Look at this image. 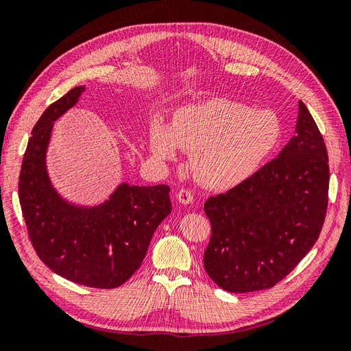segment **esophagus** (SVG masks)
Instances as JSON below:
<instances>
[{
    "instance_id": "esophagus-1",
    "label": "esophagus",
    "mask_w": 351,
    "mask_h": 351,
    "mask_svg": "<svg viewBox=\"0 0 351 351\" xmlns=\"http://www.w3.org/2000/svg\"><path fill=\"white\" fill-rule=\"evenodd\" d=\"M177 200L183 205H190L193 202V193L187 189H180L177 193Z\"/></svg>"
}]
</instances>
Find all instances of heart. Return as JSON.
Returning <instances> with one entry per match:
<instances>
[{
  "mask_svg": "<svg viewBox=\"0 0 351 351\" xmlns=\"http://www.w3.org/2000/svg\"><path fill=\"white\" fill-rule=\"evenodd\" d=\"M282 133L280 117L271 110L212 98L178 108L171 125L154 119L147 143L159 161H174L180 149L192 154L199 183L214 190H230L259 171L278 149Z\"/></svg>",
  "mask_w": 351,
  "mask_h": 351,
  "instance_id": "obj_1",
  "label": "heart"
}]
</instances>
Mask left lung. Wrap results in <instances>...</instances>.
<instances>
[{"label":"left lung","instance_id":"1","mask_svg":"<svg viewBox=\"0 0 351 351\" xmlns=\"http://www.w3.org/2000/svg\"><path fill=\"white\" fill-rule=\"evenodd\" d=\"M324 137L299 102L295 134L247 182L205 204L212 234L204 254L210 280L230 293L271 289L309 252L326 215Z\"/></svg>","mask_w":351,"mask_h":351}]
</instances>
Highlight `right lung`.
<instances>
[{"mask_svg": "<svg viewBox=\"0 0 351 351\" xmlns=\"http://www.w3.org/2000/svg\"><path fill=\"white\" fill-rule=\"evenodd\" d=\"M84 89L73 88L35 124L19 177V199L32 246L51 271L80 285L117 289L139 269L155 230L173 208L165 184L121 183L97 206L74 205L58 195L47 171L51 132Z\"/></svg>", "mask_w": 351, "mask_h": 351, "instance_id": "add662e5", "label": "right lung"}]
</instances>
